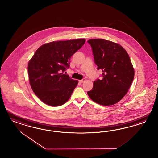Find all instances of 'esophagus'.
Instances as JSON below:
<instances>
[{"label": "esophagus", "mask_w": 158, "mask_h": 158, "mask_svg": "<svg viewBox=\"0 0 158 158\" xmlns=\"http://www.w3.org/2000/svg\"><path fill=\"white\" fill-rule=\"evenodd\" d=\"M85 81H86V79H85V78H83V79H82L81 80H80V81H79V82L82 83H83V82Z\"/></svg>", "instance_id": "34e87169"}]
</instances>
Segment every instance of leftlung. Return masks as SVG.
I'll use <instances>...</instances> for the list:
<instances>
[{"label": "left lung", "mask_w": 158, "mask_h": 158, "mask_svg": "<svg viewBox=\"0 0 158 158\" xmlns=\"http://www.w3.org/2000/svg\"><path fill=\"white\" fill-rule=\"evenodd\" d=\"M91 46L97 69L102 71L88 96L102 105L115 104L122 100L134 79V68L124 48L119 44L101 39L87 41Z\"/></svg>", "instance_id": "1"}]
</instances>
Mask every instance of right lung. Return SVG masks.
<instances>
[{
	"label": "right lung",
	"instance_id": "add662e5",
	"mask_svg": "<svg viewBox=\"0 0 158 158\" xmlns=\"http://www.w3.org/2000/svg\"><path fill=\"white\" fill-rule=\"evenodd\" d=\"M85 39L55 41L44 44L36 51L28 65L29 81L34 93L50 106L65 104L78 81L63 74L69 67L72 55L82 47Z\"/></svg>",
	"mask_w": 158,
	"mask_h": 158
}]
</instances>
